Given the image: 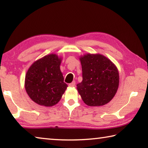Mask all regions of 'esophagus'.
I'll return each mask as SVG.
<instances>
[{
	"label": "esophagus",
	"instance_id": "obj_1",
	"mask_svg": "<svg viewBox=\"0 0 148 148\" xmlns=\"http://www.w3.org/2000/svg\"><path fill=\"white\" fill-rule=\"evenodd\" d=\"M69 86H70V87H74L75 86H76V82H72V83H71V84H69Z\"/></svg>",
	"mask_w": 148,
	"mask_h": 148
}]
</instances>
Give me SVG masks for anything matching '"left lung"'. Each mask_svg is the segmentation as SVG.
<instances>
[{
    "label": "left lung",
    "instance_id": "left-lung-1",
    "mask_svg": "<svg viewBox=\"0 0 148 148\" xmlns=\"http://www.w3.org/2000/svg\"><path fill=\"white\" fill-rule=\"evenodd\" d=\"M83 79L77 89L89 106L105 105L114 98L119 87L117 68L103 55L87 53L79 57Z\"/></svg>",
    "mask_w": 148,
    "mask_h": 148
}]
</instances>
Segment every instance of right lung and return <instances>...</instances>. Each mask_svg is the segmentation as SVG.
<instances>
[{
	"instance_id": "1",
	"label": "right lung",
	"mask_w": 148,
	"mask_h": 148,
	"mask_svg": "<svg viewBox=\"0 0 148 148\" xmlns=\"http://www.w3.org/2000/svg\"><path fill=\"white\" fill-rule=\"evenodd\" d=\"M61 61V57L51 53L34 61L29 67L25 88L35 103L50 107L61 100L68 87L60 69Z\"/></svg>"
}]
</instances>
